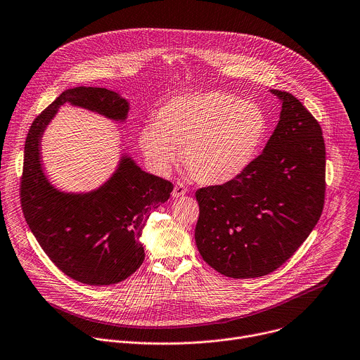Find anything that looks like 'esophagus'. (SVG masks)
Listing matches in <instances>:
<instances>
[{
	"label": "esophagus",
	"mask_w": 360,
	"mask_h": 360,
	"mask_svg": "<svg viewBox=\"0 0 360 360\" xmlns=\"http://www.w3.org/2000/svg\"><path fill=\"white\" fill-rule=\"evenodd\" d=\"M187 193V187L183 184V183H180V181H177L176 184H174V188H173V197H181V195H184Z\"/></svg>",
	"instance_id": "1"
}]
</instances>
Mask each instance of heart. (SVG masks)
<instances>
[{
    "label": "heart",
    "instance_id": "1",
    "mask_svg": "<svg viewBox=\"0 0 360 360\" xmlns=\"http://www.w3.org/2000/svg\"><path fill=\"white\" fill-rule=\"evenodd\" d=\"M269 122L262 107L224 91L188 93L170 98L139 143L151 167L167 174L179 162L203 184H223L256 158Z\"/></svg>",
    "mask_w": 360,
    "mask_h": 360
}]
</instances>
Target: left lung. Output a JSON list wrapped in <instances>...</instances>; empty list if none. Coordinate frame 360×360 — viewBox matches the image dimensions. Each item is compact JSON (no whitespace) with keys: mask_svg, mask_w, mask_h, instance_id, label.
Returning a JSON list of instances; mask_svg holds the SVG:
<instances>
[{"mask_svg":"<svg viewBox=\"0 0 360 360\" xmlns=\"http://www.w3.org/2000/svg\"><path fill=\"white\" fill-rule=\"evenodd\" d=\"M263 153L236 179L195 191L194 238L205 262L233 278L260 277L289 260L317 224L325 205L322 127L290 93Z\"/></svg>","mask_w":360,"mask_h":360,"instance_id":"8db88e82","label":"left lung"}]
</instances>
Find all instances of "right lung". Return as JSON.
<instances>
[{
  "label": "right lung",
  "instance_id": "1",
  "mask_svg": "<svg viewBox=\"0 0 360 360\" xmlns=\"http://www.w3.org/2000/svg\"><path fill=\"white\" fill-rule=\"evenodd\" d=\"M65 103L112 120H124L129 112L124 98L100 87L67 90L39 112L25 139L20 179L22 213L39 246L64 274L91 286L123 282L141 266V230L150 213L169 200L173 183L123 157L114 176L96 191L56 190L41 169L39 139Z\"/></svg>",
  "mask_w": 360,
  "mask_h": 360
}]
</instances>
